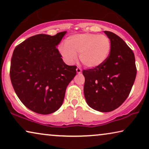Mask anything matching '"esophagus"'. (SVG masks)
<instances>
[{"label":"esophagus","mask_w":149,"mask_h":149,"mask_svg":"<svg viewBox=\"0 0 149 149\" xmlns=\"http://www.w3.org/2000/svg\"><path fill=\"white\" fill-rule=\"evenodd\" d=\"M81 72H82V70H81V69L80 68H79V67H77V72L78 73V74H81Z\"/></svg>","instance_id":"obj_1"}]
</instances>
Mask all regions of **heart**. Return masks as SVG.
Here are the masks:
<instances>
[{
  "instance_id": "heart-1",
  "label": "heart",
  "mask_w": 149,
  "mask_h": 149,
  "mask_svg": "<svg viewBox=\"0 0 149 149\" xmlns=\"http://www.w3.org/2000/svg\"><path fill=\"white\" fill-rule=\"evenodd\" d=\"M111 49V42L107 36L98 34H74L65 40L59 52L67 64H72L77 54L83 64L89 68H96L104 64Z\"/></svg>"
}]
</instances>
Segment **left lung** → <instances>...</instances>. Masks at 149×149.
I'll return each mask as SVG.
<instances>
[{
	"label": "left lung",
	"instance_id": "obj_1",
	"mask_svg": "<svg viewBox=\"0 0 149 149\" xmlns=\"http://www.w3.org/2000/svg\"><path fill=\"white\" fill-rule=\"evenodd\" d=\"M111 49L104 64L83 71L84 95L91 109L107 113L119 107L127 99L136 76L135 57L125 42L113 32L104 31Z\"/></svg>",
	"mask_w": 149,
	"mask_h": 149
}]
</instances>
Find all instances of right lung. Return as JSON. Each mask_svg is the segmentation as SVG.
Instances as JSON below:
<instances>
[{
    "mask_svg": "<svg viewBox=\"0 0 149 149\" xmlns=\"http://www.w3.org/2000/svg\"><path fill=\"white\" fill-rule=\"evenodd\" d=\"M66 33L36 34L13 51L10 68L12 85L22 102L36 113L48 115L58 111L67 86L77 74V66L65 64L56 47Z\"/></svg>",
    "mask_w": 149,
    "mask_h": 149,
    "instance_id": "1",
    "label": "right lung"
}]
</instances>
